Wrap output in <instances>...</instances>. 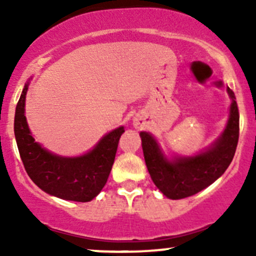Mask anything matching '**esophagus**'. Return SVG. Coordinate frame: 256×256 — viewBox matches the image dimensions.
Wrapping results in <instances>:
<instances>
[{"label": "esophagus", "instance_id": "34e87169", "mask_svg": "<svg viewBox=\"0 0 256 256\" xmlns=\"http://www.w3.org/2000/svg\"><path fill=\"white\" fill-rule=\"evenodd\" d=\"M134 125H135L136 128H138V126H140V121H138V118H135V120H134Z\"/></svg>", "mask_w": 256, "mask_h": 256}]
</instances>
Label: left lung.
Wrapping results in <instances>:
<instances>
[{
    "instance_id": "8db88e82",
    "label": "left lung",
    "mask_w": 256,
    "mask_h": 256,
    "mask_svg": "<svg viewBox=\"0 0 256 256\" xmlns=\"http://www.w3.org/2000/svg\"><path fill=\"white\" fill-rule=\"evenodd\" d=\"M226 92L232 104L226 128L208 148L200 154L168 158L151 134L140 132L150 176L170 200H182L200 192L216 182L230 164L239 138V112L234 92L229 88Z\"/></svg>"
}]
</instances>
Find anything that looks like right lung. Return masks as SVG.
Here are the masks:
<instances>
[{"mask_svg": "<svg viewBox=\"0 0 256 256\" xmlns=\"http://www.w3.org/2000/svg\"><path fill=\"white\" fill-rule=\"evenodd\" d=\"M24 84L14 114V136L18 151L30 180L42 190L54 197L74 202H90L106 183L115 160L118 140L125 132L124 126L110 131L86 154L63 157L52 154L40 144L28 128L24 116Z\"/></svg>", "mask_w": 256, "mask_h": 256, "instance_id": "obj_1", "label": "right lung"}]
</instances>
